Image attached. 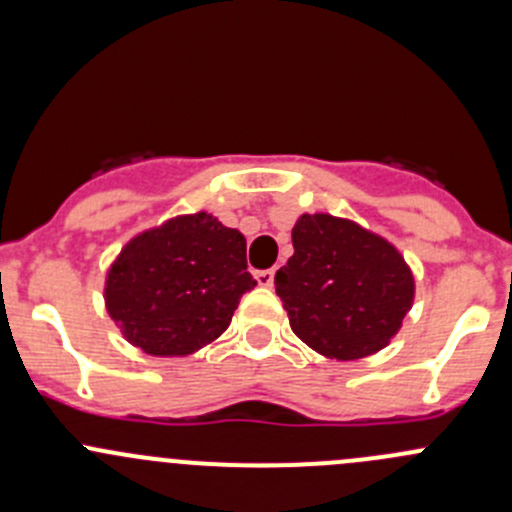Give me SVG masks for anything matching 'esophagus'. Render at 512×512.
<instances>
[{
  "mask_svg": "<svg viewBox=\"0 0 512 512\" xmlns=\"http://www.w3.org/2000/svg\"><path fill=\"white\" fill-rule=\"evenodd\" d=\"M255 282L260 287H272V282H275V270H260L255 272Z\"/></svg>",
  "mask_w": 512,
  "mask_h": 512,
  "instance_id": "1",
  "label": "esophagus"
}]
</instances>
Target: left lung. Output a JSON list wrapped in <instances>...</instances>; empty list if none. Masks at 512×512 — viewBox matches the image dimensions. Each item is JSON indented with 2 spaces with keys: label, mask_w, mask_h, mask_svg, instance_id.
<instances>
[{
  "label": "left lung",
  "mask_w": 512,
  "mask_h": 512,
  "mask_svg": "<svg viewBox=\"0 0 512 512\" xmlns=\"http://www.w3.org/2000/svg\"><path fill=\"white\" fill-rule=\"evenodd\" d=\"M292 245L294 255L275 275L292 332L337 361L384 349L414 304L404 255L381 235L327 213L302 215Z\"/></svg>",
  "instance_id": "left-lung-1"
}]
</instances>
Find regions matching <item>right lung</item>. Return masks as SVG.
Returning <instances> with one entry per match:
<instances>
[{
	"mask_svg": "<svg viewBox=\"0 0 512 512\" xmlns=\"http://www.w3.org/2000/svg\"><path fill=\"white\" fill-rule=\"evenodd\" d=\"M255 285L242 232L195 213L133 237L108 270L103 299L133 347L188 356L230 327L240 297Z\"/></svg>",
	"mask_w": 512,
	"mask_h": 512,
	"instance_id": "obj_1",
	"label": "right lung"
}]
</instances>
